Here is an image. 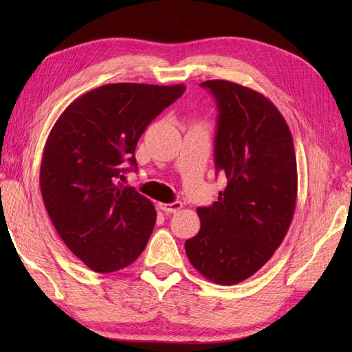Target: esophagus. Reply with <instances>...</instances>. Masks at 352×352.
Instances as JSON below:
<instances>
[{
	"label": "esophagus",
	"instance_id": "esophagus-1",
	"mask_svg": "<svg viewBox=\"0 0 352 352\" xmlns=\"http://www.w3.org/2000/svg\"><path fill=\"white\" fill-rule=\"evenodd\" d=\"M159 206H160L162 210L166 212V213H177V212H180L182 207H183L180 201H175V203H170V204H159Z\"/></svg>",
	"mask_w": 352,
	"mask_h": 352
}]
</instances>
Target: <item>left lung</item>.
Wrapping results in <instances>:
<instances>
[{"label": "left lung", "instance_id": "1", "mask_svg": "<svg viewBox=\"0 0 352 352\" xmlns=\"http://www.w3.org/2000/svg\"><path fill=\"white\" fill-rule=\"evenodd\" d=\"M218 102L214 168L227 178L186 254L207 280L233 286L274 256L294 219L298 172L286 119L265 95L227 80L201 83Z\"/></svg>", "mask_w": 352, "mask_h": 352}]
</instances>
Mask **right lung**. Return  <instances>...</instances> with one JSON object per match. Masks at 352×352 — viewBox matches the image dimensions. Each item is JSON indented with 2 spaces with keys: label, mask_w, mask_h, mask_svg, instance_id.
<instances>
[{
  "label": "right lung",
  "mask_w": 352,
  "mask_h": 352,
  "mask_svg": "<svg viewBox=\"0 0 352 352\" xmlns=\"http://www.w3.org/2000/svg\"><path fill=\"white\" fill-rule=\"evenodd\" d=\"M184 91V85H104L72 101L51 129L41 164L43 203L65 245L92 271H119L145 250L155 208L118 178L125 162L138 168L142 133Z\"/></svg>",
  "instance_id": "add662e5"
}]
</instances>
